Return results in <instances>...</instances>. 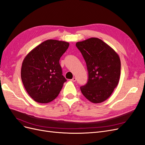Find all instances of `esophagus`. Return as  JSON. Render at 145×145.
Segmentation results:
<instances>
[{"mask_svg": "<svg viewBox=\"0 0 145 145\" xmlns=\"http://www.w3.org/2000/svg\"><path fill=\"white\" fill-rule=\"evenodd\" d=\"M71 80L72 82H76V77H73Z\"/></svg>", "mask_w": 145, "mask_h": 145, "instance_id": "1", "label": "esophagus"}]
</instances>
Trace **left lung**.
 I'll use <instances>...</instances> for the list:
<instances>
[{
    "label": "left lung",
    "mask_w": 145,
    "mask_h": 145,
    "mask_svg": "<svg viewBox=\"0 0 145 145\" xmlns=\"http://www.w3.org/2000/svg\"><path fill=\"white\" fill-rule=\"evenodd\" d=\"M84 58L88 80L80 87L82 93L94 103L108 99L119 82L121 63L119 56L101 39L91 37L76 44Z\"/></svg>",
    "instance_id": "obj_1"
}]
</instances>
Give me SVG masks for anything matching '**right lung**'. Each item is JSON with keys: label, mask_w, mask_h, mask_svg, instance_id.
<instances>
[{"label": "right lung", "mask_w": 145, "mask_h": 145, "mask_svg": "<svg viewBox=\"0 0 145 145\" xmlns=\"http://www.w3.org/2000/svg\"><path fill=\"white\" fill-rule=\"evenodd\" d=\"M69 43L50 39L34 48L22 65L21 78L29 95L36 102L47 103L57 97L67 79L59 60Z\"/></svg>", "instance_id": "right-lung-1"}]
</instances>
